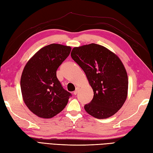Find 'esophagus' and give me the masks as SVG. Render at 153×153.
<instances>
[{"label": "esophagus", "instance_id": "esophagus-1", "mask_svg": "<svg viewBox=\"0 0 153 153\" xmlns=\"http://www.w3.org/2000/svg\"><path fill=\"white\" fill-rule=\"evenodd\" d=\"M79 87H76V90H75L74 91V95H76V94L77 93H78V91H79Z\"/></svg>", "mask_w": 153, "mask_h": 153}]
</instances>
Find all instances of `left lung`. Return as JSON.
Listing matches in <instances>:
<instances>
[{"label":"left lung","instance_id":"left-lung-1","mask_svg":"<svg viewBox=\"0 0 153 153\" xmlns=\"http://www.w3.org/2000/svg\"><path fill=\"white\" fill-rule=\"evenodd\" d=\"M72 59L85 72L94 96L84 106L85 111L98 119L114 114L125 102L128 79L122 61L101 45L91 43L74 48Z\"/></svg>","mask_w":153,"mask_h":153}]
</instances>
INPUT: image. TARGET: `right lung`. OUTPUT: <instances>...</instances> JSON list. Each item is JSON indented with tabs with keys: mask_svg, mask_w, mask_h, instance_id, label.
I'll list each match as a JSON object with an SVG mask.
<instances>
[{
	"mask_svg": "<svg viewBox=\"0 0 153 153\" xmlns=\"http://www.w3.org/2000/svg\"><path fill=\"white\" fill-rule=\"evenodd\" d=\"M71 47L51 44L41 48L27 62L20 86L25 105L35 115L51 118L60 112L71 97L56 77V71L66 59Z\"/></svg>",
	"mask_w": 153,
	"mask_h": 153,
	"instance_id": "add662e5",
	"label": "right lung"
}]
</instances>
